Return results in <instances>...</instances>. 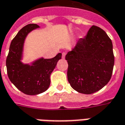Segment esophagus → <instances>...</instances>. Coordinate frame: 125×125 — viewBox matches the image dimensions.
I'll list each match as a JSON object with an SVG mask.
<instances>
[{
  "label": "esophagus",
  "instance_id": "esophagus-1",
  "mask_svg": "<svg viewBox=\"0 0 125 125\" xmlns=\"http://www.w3.org/2000/svg\"><path fill=\"white\" fill-rule=\"evenodd\" d=\"M65 57V53H62V58L63 59H64Z\"/></svg>",
  "mask_w": 125,
  "mask_h": 125
}]
</instances>
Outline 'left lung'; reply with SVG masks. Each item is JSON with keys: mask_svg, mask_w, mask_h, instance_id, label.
<instances>
[{"mask_svg": "<svg viewBox=\"0 0 125 125\" xmlns=\"http://www.w3.org/2000/svg\"><path fill=\"white\" fill-rule=\"evenodd\" d=\"M68 80L77 92L91 94L111 78L114 64L112 42L104 30L93 26L65 55Z\"/></svg>", "mask_w": 125, "mask_h": 125, "instance_id": "1", "label": "left lung"}]
</instances>
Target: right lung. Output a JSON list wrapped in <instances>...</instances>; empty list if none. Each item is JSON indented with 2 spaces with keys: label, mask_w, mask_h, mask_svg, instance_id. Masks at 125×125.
I'll return each instance as SVG.
<instances>
[{
  "label": "right lung",
  "mask_w": 125,
  "mask_h": 125,
  "mask_svg": "<svg viewBox=\"0 0 125 125\" xmlns=\"http://www.w3.org/2000/svg\"><path fill=\"white\" fill-rule=\"evenodd\" d=\"M39 28L37 24L30 23L20 30L11 41L6 60L9 80L22 93L29 95H38L48 89L51 74L62 58L60 53L51 59L41 57L30 63L21 62L26 38L30 32Z\"/></svg>",
  "instance_id": "1"
}]
</instances>
